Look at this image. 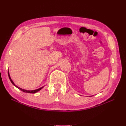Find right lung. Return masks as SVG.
Wrapping results in <instances>:
<instances>
[{
	"instance_id": "1",
	"label": "right lung",
	"mask_w": 126,
	"mask_h": 126,
	"mask_svg": "<svg viewBox=\"0 0 126 126\" xmlns=\"http://www.w3.org/2000/svg\"><path fill=\"white\" fill-rule=\"evenodd\" d=\"M8 72V76H9V79H10V81H11V82L13 83V84L16 87H17V88H18L19 89H20L21 91H23V92H24V93H30V94H34V93H37V92H38V91H39V90H40L42 88H43L44 87H41V88H39V89H36V90H25V89H21V88H19V87H18V86H17L14 83V82L13 81V80H11V78H10V75H9V71Z\"/></svg>"
}]
</instances>
